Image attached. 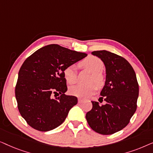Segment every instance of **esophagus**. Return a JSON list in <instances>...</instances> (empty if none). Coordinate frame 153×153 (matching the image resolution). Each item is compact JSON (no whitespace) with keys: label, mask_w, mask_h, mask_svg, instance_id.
I'll return each mask as SVG.
<instances>
[{"label":"esophagus","mask_w":153,"mask_h":153,"mask_svg":"<svg viewBox=\"0 0 153 153\" xmlns=\"http://www.w3.org/2000/svg\"><path fill=\"white\" fill-rule=\"evenodd\" d=\"M83 102V100H82V99H79L78 100V102L79 104L81 103V102Z\"/></svg>","instance_id":"34e87169"}]
</instances>
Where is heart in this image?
Returning <instances> with one entry per match:
<instances>
[{"label":"heart","mask_w":153,"mask_h":153,"mask_svg":"<svg viewBox=\"0 0 153 153\" xmlns=\"http://www.w3.org/2000/svg\"><path fill=\"white\" fill-rule=\"evenodd\" d=\"M80 65L85 70L92 73L89 79L90 83L88 85L78 84L72 86L69 92L72 95L77 97L85 98L89 97L95 93L98 86L104 85L105 79L102 71L104 69V62L100 58L96 56H89L81 61ZM64 77L69 84H74L77 81L76 68L74 65H71L64 69Z\"/></svg>","instance_id":"heart-1"}]
</instances>
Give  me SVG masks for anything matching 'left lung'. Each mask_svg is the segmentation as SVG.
Returning a JSON list of instances; mask_svg holds the SVG:
<instances>
[{"mask_svg":"<svg viewBox=\"0 0 153 153\" xmlns=\"http://www.w3.org/2000/svg\"><path fill=\"white\" fill-rule=\"evenodd\" d=\"M92 54L105 65L106 82L100 98H104L106 104L100 105L91 102L93 108L85 118L96 132L112 134L126 127L137 110L139 83L133 68L122 56L105 50L93 51Z\"/></svg>","mask_w":153,"mask_h":153,"instance_id":"left-lung-1","label":"left lung"}]
</instances>
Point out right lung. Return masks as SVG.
<instances>
[{"label":"right lung","mask_w":153,"mask_h":153,"mask_svg":"<svg viewBox=\"0 0 153 153\" xmlns=\"http://www.w3.org/2000/svg\"><path fill=\"white\" fill-rule=\"evenodd\" d=\"M85 56V53L49 45L26 58L19 72L15 97L21 116L31 127L47 131L64 122L78 102L75 96L65 94L68 87L64 69ZM58 93L59 97H52Z\"/></svg>","instance_id":"right-lung-1"}]
</instances>
